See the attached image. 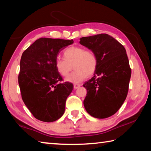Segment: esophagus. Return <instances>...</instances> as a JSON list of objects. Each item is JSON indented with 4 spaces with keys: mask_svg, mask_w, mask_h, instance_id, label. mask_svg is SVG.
<instances>
[{
    "mask_svg": "<svg viewBox=\"0 0 151 151\" xmlns=\"http://www.w3.org/2000/svg\"><path fill=\"white\" fill-rule=\"evenodd\" d=\"M73 86H74V88H75V89L78 88L81 86V85H79V84H74Z\"/></svg>",
    "mask_w": 151,
    "mask_h": 151,
    "instance_id": "esophagus-1",
    "label": "esophagus"
}]
</instances>
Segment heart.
Masks as SVG:
<instances>
[{
  "label": "heart",
  "instance_id": "heart-1",
  "mask_svg": "<svg viewBox=\"0 0 151 151\" xmlns=\"http://www.w3.org/2000/svg\"><path fill=\"white\" fill-rule=\"evenodd\" d=\"M64 58L57 57L55 67L61 76H66L72 70H75L66 78L67 82L78 83L95 72L97 58L93 50L85 49L78 46L68 47L64 51Z\"/></svg>",
  "mask_w": 151,
  "mask_h": 151
}]
</instances>
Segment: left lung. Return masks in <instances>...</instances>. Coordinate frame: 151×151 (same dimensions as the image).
I'll return each instance as SVG.
<instances>
[{"mask_svg":"<svg viewBox=\"0 0 151 151\" xmlns=\"http://www.w3.org/2000/svg\"><path fill=\"white\" fill-rule=\"evenodd\" d=\"M79 42L97 58L94 76L83 85L87 91L84 106L94 118H108L121 108L129 91L131 69L126 50L107 34L82 37Z\"/></svg>","mask_w":151,"mask_h":151,"instance_id":"left-lung-1","label":"left lung"}]
</instances>
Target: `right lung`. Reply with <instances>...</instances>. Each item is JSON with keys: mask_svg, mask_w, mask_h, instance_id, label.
<instances>
[{"mask_svg": "<svg viewBox=\"0 0 151 151\" xmlns=\"http://www.w3.org/2000/svg\"><path fill=\"white\" fill-rule=\"evenodd\" d=\"M73 40L40 38L25 50L20 62L19 85L22 101L36 119L50 122L65 112L66 100L73 89L55 67L61 50Z\"/></svg>", "mask_w": 151, "mask_h": 151, "instance_id": "obj_1", "label": "right lung"}]
</instances>
